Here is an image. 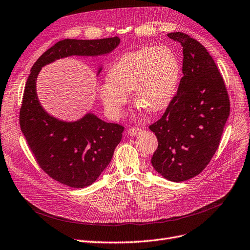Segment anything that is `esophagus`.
Returning a JSON list of instances; mask_svg holds the SVG:
<instances>
[{
  "instance_id": "34e87169",
  "label": "esophagus",
  "mask_w": 250,
  "mask_h": 250,
  "mask_svg": "<svg viewBox=\"0 0 250 250\" xmlns=\"http://www.w3.org/2000/svg\"><path fill=\"white\" fill-rule=\"evenodd\" d=\"M127 132H128V134L130 135V136H136V135H138L139 133L142 132V129L136 128V127H132V128H129L128 130H127Z\"/></svg>"
}]
</instances>
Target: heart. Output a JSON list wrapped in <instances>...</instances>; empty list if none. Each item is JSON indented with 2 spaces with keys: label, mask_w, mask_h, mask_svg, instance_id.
Instances as JSON below:
<instances>
[{
  "label": "heart",
  "mask_w": 250,
  "mask_h": 250,
  "mask_svg": "<svg viewBox=\"0 0 250 250\" xmlns=\"http://www.w3.org/2000/svg\"><path fill=\"white\" fill-rule=\"evenodd\" d=\"M181 63L167 46H146L125 53L109 68L107 82L98 88L106 115L118 119L134 92L137 105L148 112L165 109L176 94Z\"/></svg>",
  "instance_id": "b5f03b06"
}]
</instances>
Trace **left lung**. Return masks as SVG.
<instances>
[{"instance_id": "1", "label": "left lung", "mask_w": 250, "mask_h": 250, "mask_svg": "<svg viewBox=\"0 0 250 250\" xmlns=\"http://www.w3.org/2000/svg\"><path fill=\"white\" fill-rule=\"evenodd\" d=\"M167 36L183 47L184 77L162 118L149 126L158 138L152 165L168 181L181 183L210 162L229 115V101L206 48L183 33Z\"/></svg>"}]
</instances>
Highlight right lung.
<instances>
[{"label": "right lung", "mask_w": 250, "mask_h": 250, "mask_svg": "<svg viewBox=\"0 0 250 250\" xmlns=\"http://www.w3.org/2000/svg\"><path fill=\"white\" fill-rule=\"evenodd\" d=\"M119 37L99 40L65 39L39 57L24 87L19 115L21 131L43 170L56 182L81 188L92 185L111 162L124 127L107 123L89 112L77 121L48 114L37 94V78L43 66L69 56L107 55L119 46ZM103 66L98 67L97 74Z\"/></svg>", "instance_id": "right-lung-1"}]
</instances>
